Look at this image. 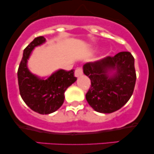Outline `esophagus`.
Segmentation results:
<instances>
[{
    "mask_svg": "<svg viewBox=\"0 0 154 154\" xmlns=\"http://www.w3.org/2000/svg\"><path fill=\"white\" fill-rule=\"evenodd\" d=\"M82 74H83V71H82V67H78V68L76 69L75 72V77H80L81 75H82Z\"/></svg>",
    "mask_w": 154,
    "mask_h": 154,
    "instance_id": "esophagus-1",
    "label": "esophagus"
}]
</instances>
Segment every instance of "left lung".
I'll use <instances>...</instances> for the list:
<instances>
[{"mask_svg":"<svg viewBox=\"0 0 154 154\" xmlns=\"http://www.w3.org/2000/svg\"><path fill=\"white\" fill-rule=\"evenodd\" d=\"M109 72H113L111 75ZM83 72L91 81L86 100L95 111L110 114L119 110L131 98L135 88V59L123 51L94 62L86 63Z\"/></svg>","mask_w":154,"mask_h":154,"instance_id":"1","label":"left lung"}]
</instances>
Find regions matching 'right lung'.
<instances>
[{
    "instance_id": "1",
    "label": "right lung",
    "mask_w": 154,
    "mask_h": 154,
    "mask_svg": "<svg viewBox=\"0 0 154 154\" xmlns=\"http://www.w3.org/2000/svg\"><path fill=\"white\" fill-rule=\"evenodd\" d=\"M45 41L43 36L38 37L25 48L17 72L21 97L32 110L40 114L58 110L63 103L66 90L77 80L74 69H59L46 79L39 78L29 71L26 62L32 51Z\"/></svg>"
}]
</instances>
